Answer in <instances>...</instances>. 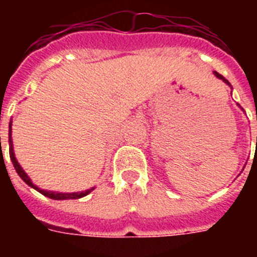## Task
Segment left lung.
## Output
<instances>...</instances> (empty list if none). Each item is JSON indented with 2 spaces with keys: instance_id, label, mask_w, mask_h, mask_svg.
I'll use <instances>...</instances> for the list:
<instances>
[{
  "instance_id": "8db88e82",
  "label": "left lung",
  "mask_w": 257,
  "mask_h": 257,
  "mask_svg": "<svg viewBox=\"0 0 257 257\" xmlns=\"http://www.w3.org/2000/svg\"><path fill=\"white\" fill-rule=\"evenodd\" d=\"M213 74H215L216 77L219 78V80H221V81H223V82H225V84H227V85L232 89V85H231V84H229V81H228L227 78H224L223 76H221V74H220V73H217V72H213ZM237 106H239V108L241 109V110H243V108H241V106H240L239 104H237ZM243 112H244V110H243ZM256 147H257V137H256Z\"/></svg>"
}]
</instances>
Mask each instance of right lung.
Instances as JSON below:
<instances>
[{
	"mask_svg": "<svg viewBox=\"0 0 257 257\" xmlns=\"http://www.w3.org/2000/svg\"><path fill=\"white\" fill-rule=\"evenodd\" d=\"M12 122L13 121L10 120V124H9V155H10V160L13 163V167L16 169V172L18 173V176L21 177L24 181H25L29 187H32L33 189L38 191L41 195L46 196V197H49V199H53V200H70V199H81L84 196L89 195L90 192L94 189V187H92L90 189H86V191H81V192H69V193H64V192H53V191H46V189H41V188H38L36 184H33V181L30 180V177L28 176L22 167L20 165V163L17 161L16 159V155H14V149H13V139H12Z\"/></svg>",
	"mask_w": 257,
	"mask_h": 257,
	"instance_id": "add662e5",
	"label": "right lung"
}]
</instances>
